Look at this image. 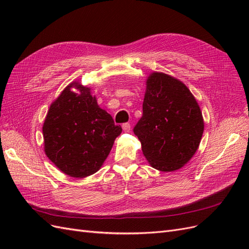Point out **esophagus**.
I'll list each match as a JSON object with an SVG mask.
<instances>
[{
  "label": "esophagus",
  "mask_w": 249,
  "mask_h": 249,
  "mask_svg": "<svg viewBox=\"0 0 249 249\" xmlns=\"http://www.w3.org/2000/svg\"><path fill=\"white\" fill-rule=\"evenodd\" d=\"M123 130H124V132H130V130H131V124H130L129 123L124 124H123Z\"/></svg>",
  "instance_id": "1"
}]
</instances>
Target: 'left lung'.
<instances>
[{
    "label": "left lung",
    "instance_id": "8db88e82",
    "mask_svg": "<svg viewBox=\"0 0 249 249\" xmlns=\"http://www.w3.org/2000/svg\"><path fill=\"white\" fill-rule=\"evenodd\" d=\"M143 115L134 133L153 168H182L198 149L205 123L199 105L182 81L154 71L145 82Z\"/></svg>",
    "mask_w": 249,
    "mask_h": 249
}]
</instances>
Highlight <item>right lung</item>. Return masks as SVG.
<instances>
[{
  "label": "right lung",
  "instance_id": "1",
  "mask_svg": "<svg viewBox=\"0 0 249 249\" xmlns=\"http://www.w3.org/2000/svg\"><path fill=\"white\" fill-rule=\"evenodd\" d=\"M122 131L97 105L91 88L73 81L51 104L44 119V153L66 176L83 178L101 169Z\"/></svg>",
  "mask_w": 249,
  "mask_h": 249
}]
</instances>
